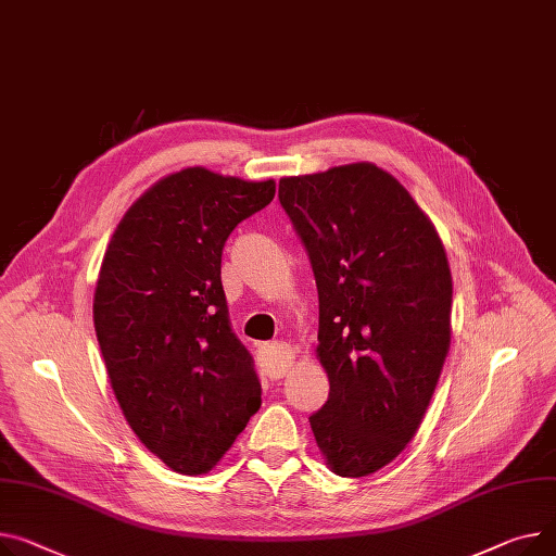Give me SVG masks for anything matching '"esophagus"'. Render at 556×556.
<instances>
[{"mask_svg":"<svg viewBox=\"0 0 556 556\" xmlns=\"http://www.w3.org/2000/svg\"><path fill=\"white\" fill-rule=\"evenodd\" d=\"M294 359V353L288 344H281V342H275V344H268L264 351H262V364H264V371L270 376V378H283L288 374V368Z\"/></svg>","mask_w":556,"mask_h":556,"instance_id":"1","label":"esophagus"}]
</instances>
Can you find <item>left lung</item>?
<instances>
[{"mask_svg": "<svg viewBox=\"0 0 556 556\" xmlns=\"http://www.w3.org/2000/svg\"><path fill=\"white\" fill-rule=\"evenodd\" d=\"M279 201L319 294L317 357L330 391L311 429L332 471L368 476L412 442L445 364L447 254L412 194L374 163L286 176Z\"/></svg>", "mask_w": 556, "mask_h": 556, "instance_id": "obj_1", "label": "left lung"}]
</instances>
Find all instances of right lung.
<instances>
[{
	"mask_svg": "<svg viewBox=\"0 0 556 556\" xmlns=\"http://www.w3.org/2000/svg\"><path fill=\"white\" fill-rule=\"evenodd\" d=\"M273 199V178L188 167L152 185L106 245L93 324L109 382L138 440L178 473H207L262 406L220 254Z\"/></svg>",
	"mask_w": 556,
	"mask_h": 556,
	"instance_id": "right-lung-1",
	"label": "right lung"
}]
</instances>
